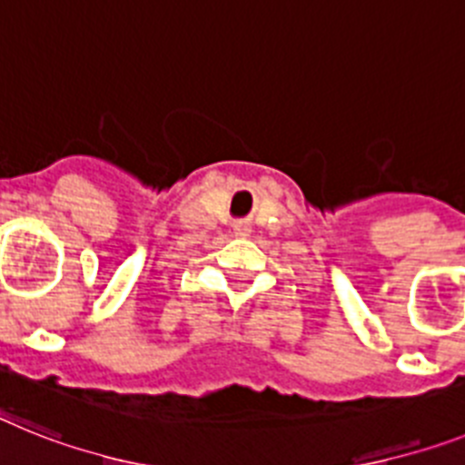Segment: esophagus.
<instances>
[{
    "label": "esophagus",
    "mask_w": 465,
    "mask_h": 465,
    "mask_svg": "<svg viewBox=\"0 0 465 465\" xmlns=\"http://www.w3.org/2000/svg\"><path fill=\"white\" fill-rule=\"evenodd\" d=\"M233 233L241 236V239H245V236H251V226L245 224V222H236V224H233Z\"/></svg>",
    "instance_id": "esophagus-1"
}]
</instances>
